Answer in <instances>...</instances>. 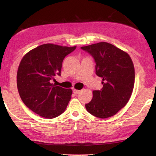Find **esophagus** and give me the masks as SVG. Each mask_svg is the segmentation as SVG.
<instances>
[{
    "label": "esophagus",
    "instance_id": "esophagus-1",
    "mask_svg": "<svg viewBox=\"0 0 156 156\" xmlns=\"http://www.w3.org/2000/svg\"><path fill=\"white\" fill-rule=\"evenodd\" d=\"M73 93H74L75 94H77L79 93L80 90H76V89H73Z\"/></svg>",
    "mask_w": 156,
    "mask_h": 156
}]
</instances>
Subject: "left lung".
<instances>
[{"mask_svg": "<svg viewBox=\"0 0 156 156\" xmlns=\"http://www.w3.org/2000/svg\"><path fill=\"white\" fill-rule=\"evenodd\" d=\"M81 49L96 62V73L103 79V88L94 90L92 100L85 105L94 116L106 119L116 115L128 102L135 83V69L129 55L115 45L100 42Z\"/></svg>", "mask_w": 156, "mask_h": 156, "instance_id": "obj_1", "label": "left lung"}]
</instances>
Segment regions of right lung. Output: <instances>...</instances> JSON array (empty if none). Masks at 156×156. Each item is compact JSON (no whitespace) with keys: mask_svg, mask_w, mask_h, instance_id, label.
Listing matches in <instances>:
<instances>
[{"mask_svg":"<svg viewBox=\"0 0 156 156\" xmlns=\"http://www.w3.org/2000/svg\"><path fill=\"white\" fill-rule=\"evenodd\" d=\"M75 49L76 46L47 44L23 56L17 74L18 92L25 105L36 114L54 119L65 111L72 90L56 86L51 81L60 76L64 58Z\"/></svg>","mask_w":156,"mask_h":156,"instance_id":"add662e5","label":"right lung"}]
</instances>
